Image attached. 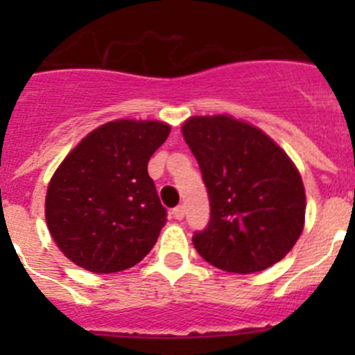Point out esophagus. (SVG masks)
<instances>
[{
	"label": "esophagus",
	"mask_w": 355,
	"mask_h": 355,
	"mask_svg": "<svg viewBox=\"0 0 355 355\" xmlns=\"http://www.w3.org/2000/svg\"><path fill=\"white\" fill-rule=\"evenodd\" d=\"M172 215L178 218V220H183L184 216V206H175L174 209H172Z\"/></svg>",
	"instance_id": "esophagus-1"
}]
</instances>
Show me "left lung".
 I'll list each match as a JSON object with an SVG mask.
<instances>
[{
    "instance_id": "1",
    "label": "left lung",
    "mask_w": 355,
    "mask_h": 355,
    "mask_svg": "<svg viewBox=\"0 0 355 355\" xmlns=\"http://www.w3.org/2000/svg\"><path fill=\"white\" fill-rule=\"evenodd\" d=\"M184 142L209 196V222L193 233L197 252L224 272L275 265L299 240L306 215L302 178L270 137L227 115L192 117Z\"/></svg>"
}]
</instances>
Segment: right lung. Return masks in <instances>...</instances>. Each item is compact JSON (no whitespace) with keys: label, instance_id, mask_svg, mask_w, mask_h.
I'll use <instances>...</instances> for the list:
<instances>
[{"label":"right lung","instance_id":"1","mask_svg":"<svg viewBox=\"0 0 355 355\" xmlns=\"http://www.w3.org/2000/svg\"><path fill=\"white\" fill-rule=\"evenodd\" d=\"M171 126L158 121L106 122L56 168L46 196V222L58 249L74 265L112 274L142 261L167 222L150 156Z\"/></svg>","mask_w":355,"mask_h":355}]
</instances>
